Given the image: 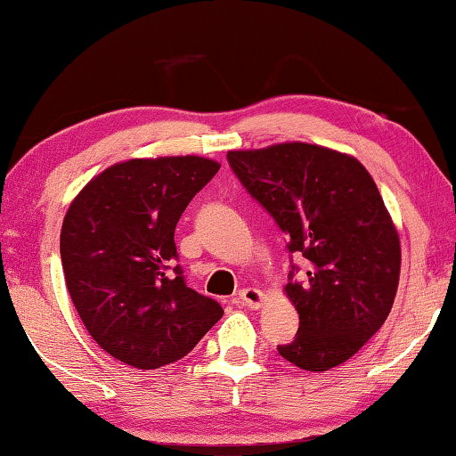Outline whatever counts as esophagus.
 Segmentation results:
<instances>
[{
	"instance_id": "1",
	"label": "esophagus",
	"mask_w": 456,
	"mask_h": 456,
	"mask_svg": "<svg viewBox=\"0 0 456 456\" xmlns=\"http://www.w3.org/2000/svg\"><path fill=\"white\" fill-rule=\"evenodd\" d=\"M264 291L256 288H245L239 291V302H241V305L249 307V310H259V307L264 305Z\"/></svg>"
}]
</instances>
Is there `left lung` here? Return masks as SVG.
<instances>
[{"mask_svg": "<svg viewBox=\"0 0 456 456\" xmlns=\"http://www.w3.org/2000/svg\"><path fill=\"white\" fill-rule=\"evenodd\" d=\"M229 165L307 272L285 296L299 314L296 339L277 346L302 370L350 360L388 318L400 277V239L380 191L358 159L307 142L229 151Z\"/></svg>", "mask_w": 456, "mask_h": 456, "instance_id": "left-lung-1", "label": "left lung"}]
</instances>
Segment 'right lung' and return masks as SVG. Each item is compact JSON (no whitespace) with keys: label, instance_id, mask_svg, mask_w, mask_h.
Wrapping results in <instances>:
<instances>
[{"label":"right lung","instance_id":"1","mask_svg":"<svg viewBox=\"0 0 456 456\" xmlns=\"http://www.w3.org/2000/svg\"><path fill=\"white\" fill-rule=\"evenodd\" d=\"M221 165L203 157L130 159L108 167L68 207L60 256L74 307L100 348L160 368L195 348L223 307L184 283L175 227Z\"/></svg>","mask_w":456,"mask_h":456}]
</instances>
